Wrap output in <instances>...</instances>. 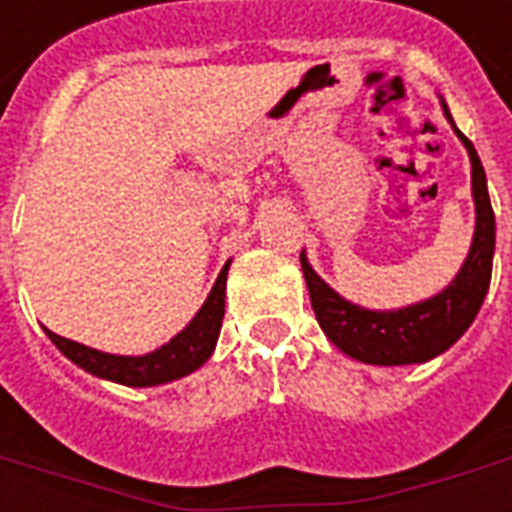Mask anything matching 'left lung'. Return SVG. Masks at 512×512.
I'll use <instances>...</instances> for the list:
<instances>
[{
  "mask_svg": "<svg viewBox=\"0 0 512 512\" xmlns=\"http://www.w3.org/2000/svg\"><path fill=\"white\" fill-rule=\"evenodd\" d=\"M447 122L453 125L455 136L469 152L472 163V199H475V237L469 245L461 270L445 289L423 302H414L395 311H371L354 302L343 300L333 286L316 275L311 261L300 253L302 275L311 292V305L324 335L349 354L352 360L368 365H412L428 363L447 352L475 322L480 305L486 300L494 264L496 223L491 199H488L486 171L477 158L472 141L455 128L453 117L442 100Z\"/></svg>",
  "mask_w": 512,
  "mask_h": 512,
  "instance_id": "left-lung-1",
  "label": "left lung"
}]
</instances>
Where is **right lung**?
<instances>
[{"label":"right lung","instance_id":"obj_1","mask_svg":"<svg viewBox=\"0 0 512 512\" xmlns=\"http://www.w3.org/2000/svg\"><path fill=\"white\" fill-rule=\"evenodd\" d=\"M229 264L231 261L223 264L210 297L204 300L199 313L190 319L188 327L179 330L169 343L158 346L155 352L136 354V357L108 354L98 352L92 346H84V343L70 341V338H62V335L51 333L46 327L43 330H46L51 343L65 354L70 363H76L78 368H84L87 374L98 376V379L125 384V387H155V384L174 382V379L193 374L215 352L220 324H223V311H226V275H229Z\"/></svg>","mask_w":512,"mask_h":512}]
</instances>
